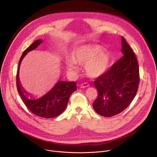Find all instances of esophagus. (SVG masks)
Instances as JSON below:
<instances>
[{
    "instance_id": "esophagus-1",
    "label": "esophagus",
    "mask_w": 157,
    "mask_h": 157,
    "mask_svg": "<svg viewBox=\"0 0 157 157\" xmlns=\"http://www.w3.org/2000/svg\"><path fill=\"white\" fill-rule=\"evenodd\" d=\"M89 86V84L87 83V82H84V83H82L81 85H80V87L81 88H85V87H87Z\"/></svg>"
}]
</instances>
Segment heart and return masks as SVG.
Wrapping results in <instances>:
<instances>
[{"label": "heart", "mask_w": 157, "mask_h": 157, "mask_svg": "<svg viewBox=\"0 0 157 157\" xmlns=\"http://www.w3.org/2000/svg\"><path fill=\"white\" fill-rule=\"evenodd\" d=\"M110 57L101 47L92 44H84L71 53V61H67L69 70L76 69L75 64L84 65L86 73L92 78L98 77L104 73L109 68Z\"/></svg>", "instance_id": "b5f03b06"}]
</instances>
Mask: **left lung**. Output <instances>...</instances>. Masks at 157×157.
Here are the masks:
<instances>
[{
	"mask_svg": "<svg viewBox=\"0 0 157 157\" xmlns=\"http://www.w3.org/2000/svg\"><path fill=\"white\" fill-rule=\"evenodd\" d=\"M124 56L94 81L98 95L94 110L104 117L116 116L125 110L135 98L139 84L138 61L132 48L122 36Z\"/></svg>",
	"mask_w": 157,
	"mask_h": 157,
	"instance_id": "1",
	"label": "left lung"
}]
</instances>
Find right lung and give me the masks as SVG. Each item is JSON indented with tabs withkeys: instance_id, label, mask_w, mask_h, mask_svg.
<instances>
[{
	"instance_id": "right-lung-1",
	"label": "right lung",
	"mask_w": 157,
	"mask_h": 157,
	"mask_svg": "<svg viewBox=\"0 0 157 157\" xmlns=\"http://www.w3.org/2000/svg\"><path fill=\"white\" fill-rule=\"evenodd\" d=\"M42 42V40L35 41L23 52L18 62L16 82L17 91L26 107L35 115L49 119L59 116L65 110L70 96L76 90L77 86L75 81H58L48 93L36 100L29 99L24 94L27 93L22 90L18 77L21 61L28 52L35 49Z\"/></svg>"
}]
</instances>
